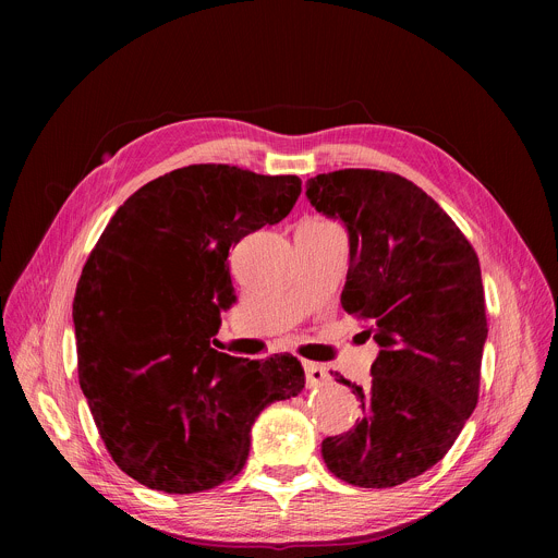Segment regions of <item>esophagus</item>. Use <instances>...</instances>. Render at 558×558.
Segmentation results:
<instances>
[{
  "instance_id": "34e87169",
  "label": "esophagus",
  "mask_w": 558,
  "mask_h": 558,
  "mask_svg": "<svg viewBox=\"0 0 558 558\" xmlns=\"http://www.w3.org/2000/svg\"><path fill=\"white\" fill-rule=\"evenodd\" d=\"M302 366H304V377H306V386H308V388L327 384V381L331 379V377H329V371H327L325 366H320V364H315V362H302Z\"/></svg>"
}]
</instances>
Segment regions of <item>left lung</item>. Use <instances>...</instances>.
<instances>
[{"label": "left lung", "mask_w": 558, "mask_h": 558, "mask_svg": "<svg viewBox=\"0 0 558 558\" xmlns=\"http://www.w3.org/2000/svg\"><path fill=\"white\" fill-rule=\"evenodd\" d=\"M308 203L349 233L342 306L379 353L362 420L323 441L327 468L360 488H392L433 468L480 397L488 338L482 267L452 218L415 183L377 170L306 181Z\"/></svg>", "instance_id": "1"}]
</instances>
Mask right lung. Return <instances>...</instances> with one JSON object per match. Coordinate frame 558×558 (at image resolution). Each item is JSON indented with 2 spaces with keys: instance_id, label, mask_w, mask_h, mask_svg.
<instances>
[{
  "instance_id": "1",
  "label": "right lung",
  "mask_w": 558,
  "mask_h": 558,
  "mask_svg": "<svg viewBox=\"0 0 558 558\" xmlns=\"http://www.w3.org/2000/svg\"><path fill=\"white\" fill-rule=\"evenodd\" d=\"M298 177L190 166L134 192L78 278L72 323L78 384L117 465L170 495L243 470L252 426L304 388L289 353L265 362L211 349L235 302L229 247L280 222Z\"/></svg>"
}]
</instances>
